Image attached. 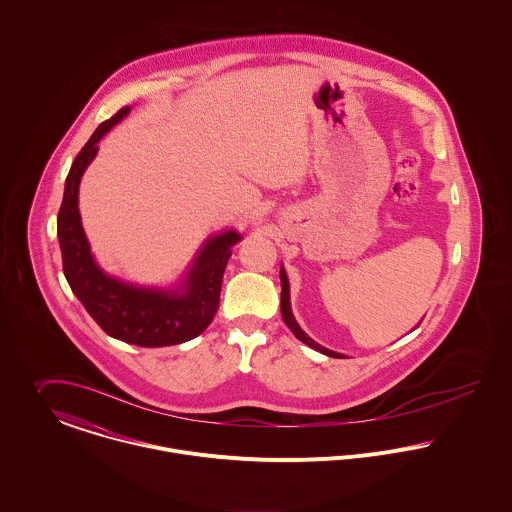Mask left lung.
I'll use <instances>...</instances> for the list:
<instances>
[{
	"mask_svg": "<svg viewBox=\"0 0 512 512\" xmlns=\"http://www.w3.org/2000/svg\"><path fill=\"white\" fill-rule=\"evenodd\" d=\"M281 286H283V292H281V314H283L284 324L288 326V330H290L298 340L304 341L306 345H310L312 349H316V351H320V353H324V355H328V357H343L341 353H336V351H332V349H326V347H322L320 343H316L312 338H308V336L302 332V328L296 324V320H294V316H292V310H290V292H288L290 286H288V277H286L283 267H281Z\"/></svg>",
	"mask_w": 512,
	"mask_h": 512,
	"instance_id": "1",
	"label": "left lung"
}]
</instances>
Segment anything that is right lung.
<instances>
[{
  "label": "right lung",
  "mask_w": 512,
  "mask_h": 512,
  "mask_svg": "<svg viewBox=\"0 0 512 512\" xmlns=\"http://www.w3.org/2000/svg\"><path fill=\"white\" fill-rule=\"evenodd\" d=\"M129 110L121 108L98 125L66 176L57 218L62 271L76 298L108 336L141 347H165L192 340L210 326L220 306L231 247L241 239V233L228 229L210 237L176 288L125 283L98 267L80 222L78 186L98 153L100 139Z\"/></svg>",
  "instance_id": "add662e5"
}]
</instances>
